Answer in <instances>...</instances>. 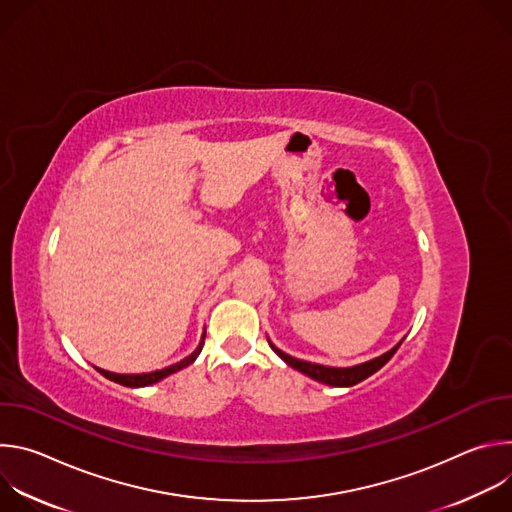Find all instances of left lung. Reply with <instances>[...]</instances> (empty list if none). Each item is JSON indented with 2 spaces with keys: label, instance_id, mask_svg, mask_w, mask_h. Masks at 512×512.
Returning <instances> with one entry per match:
<instances>
[{
  "label": "left lung",
  "instance_id": "left-lung-1",
  "mask_svg": "<svg viewBox=\"0 0 512 512\" xmlns=\"http://www.w3.org/2000/svg\"><path fill=\"white\" fill-rule=\"evenodd\" d=\"M401 342L397 346H393L389 352H385V354H381V356H377V358H373L369 362H362V364H356V367H346V369H334V367H324V364L300 360V358H294V356L281 352L271 342H269V346L273 348V352L283 362L289 364L291 369H296V371L308 375L310 379H314L318 383H324V385H330V387H352V385H356V383H360L364 379H369L371 375H375L381 367H385V364L391 360V356L397 352V348L401 346Z\"/></svg>",
  "mask_w": 512,
  "mask_h": 512
}]
</instances>
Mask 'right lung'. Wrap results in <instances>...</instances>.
<instances>
[{
  "instance_id": "right-lung-1",
  "label": "right lung",
  "mask_w": 512,
  "mask_h": 512,
  "mask_svg": "<svg viewBox=\"0 0 512 512\" xmlns=\"http://www.w3.org/2000/svg\"><path fill=\"white\" fill-rule=\"evenodd\" d=\"M204 334H206V332H204ZM204 334H202V340H200V344L196 346V350H194L192 354H188V356L182 358L180 362H176V364H172V367H166V369H162V371L143 373V375H117V373H109V371H103V369H97V367H95V369H97L105 379H109V381H113V383H119V385H123V387H148V385H154V383H158V381L170 377L172 373H178V371L186 369L188 364H192V362L196 360V356L200 354L202 346H204Z\"/></svg>"
}]
</instances>
